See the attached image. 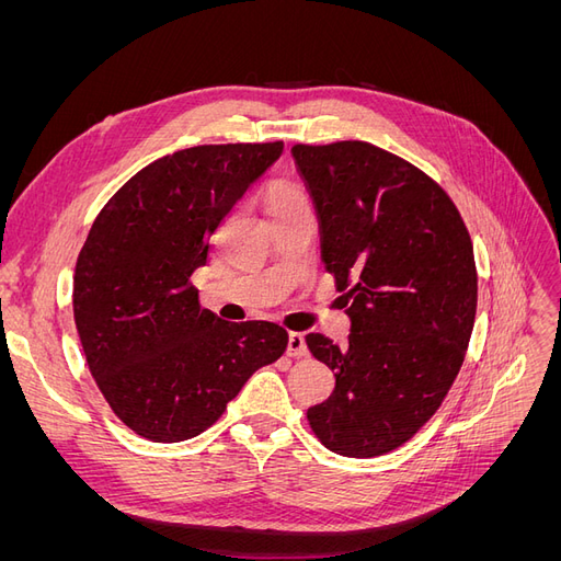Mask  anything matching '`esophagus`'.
I'll return each instance as SVG.
<instances>
[{"label":"esophagus","instance_id":"34e87169","mask_svg":"<svg viewBox=\"0 0 561 561\" xmlns=\"http://www.w3.org/2000/svg\"><path fill=\"white\" fill-rule=\"evenodd\" d=\"M287 355H290V358H307L309 346H307V339H304V334L290 332V336H287Z\"/></svg>","mask_w":561,"mask_h":561}]
</instances>
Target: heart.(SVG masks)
I'll list each match as a JSON object with an SVG mask.
<instances>
[{
    "mask_svg": "<svg viewBox=\"0 0 561 561\" xmlns=\"http://www.w3.org/2000/svg\"><path fill=\"white\" fill-rule=\"evenodd\" d=\"M299 203H309L307 196H304V192L299 190V186L287 184V182L268 184L266 206H268L271 215L280 213V210H287V208H293V206H299Z\"/></svg>",
    "mask_w": 561,
    "mask_h": 561,
    "instance_id": "1",
    "label": "heart"
}]
</instances>
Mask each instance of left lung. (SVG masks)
<instances>
[{"instance_id": "1", "label": "left lung", "mask_w": 561, "mask_h": 561, "mask_svg": "<svg viewBox=\"0 0 561 561\" xmlns=\"http://www.w3.org/2000/svg\"><path fill=\"white\" fill-rule=\"evenodd\" d=\"M293 154L351 318L346 346L307 334L336 379L309 426L334 454L381 456L426 426L466 360L478 311L470 233L443 186L377 145H295Z\"/></svg>"}]
</instances>
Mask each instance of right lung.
Listing matches in <instances>:
<instances>
[{
  "instance_id": "1",
  "label": "right lung",
  "mask_w": 561,
  "mask_h": 561,
  "mask_svg": "<svg viewBox=\"0 0 561 561\" xmlns=\"http://www.w3.org/2000/svg\"><path fill=\"white\" fill-rule=\"evenodd\" d=\"M280 151L276 140L161 157L105 203L79 252L72 307L83 355L116 419L151 443L208 431L287 348L276 322L217 318L192 283L217 227Z\"/></svg>"
}]
</instances>
